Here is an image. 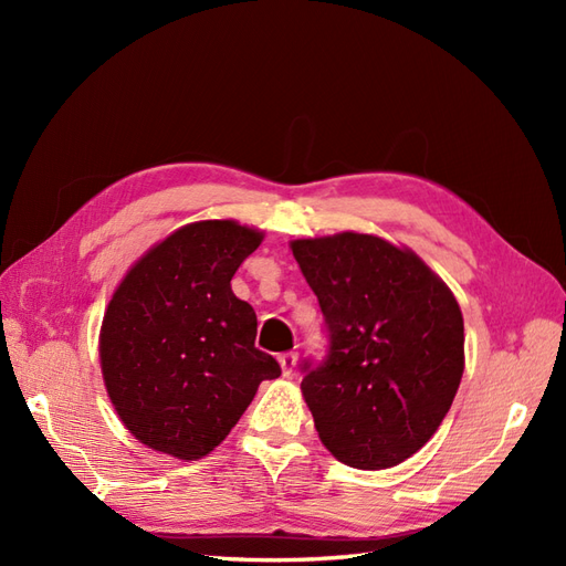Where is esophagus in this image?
<instances>
[{
  "label": "esophagus",
  "mask_w": 566,
  "mask_h": 566,
  "mask_svg": "<svg viewBox=\"0 0 566 566\" xmlns=\"http://www.w3.org/2000/svg\"><path fill=\"white\" fill-rule=\"evenodd\" d=\"M279 364H281L283 375H290V373H293L295 364H297V352H285V354H281V356H279Z\"/></svg>",
  "instance_id": "34e87169"
}]
</instances>
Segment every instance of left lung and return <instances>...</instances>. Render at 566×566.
<instances>
[{
  "label": "left lung",
  "instance_id": "obj_1",
  "mask_svg": "<svg viewBox=\"0 0 566 566\" xmlns=\"http://www.w3.org/2000/svg\"><path fill=\"white\" fill-rule=\"evenodd\" d=\"M318 297L328 356L302 364V397L339 462L394 468L447 418L465 368L460 306L420 256L378 235L290 243Z\"/></svg>",
  "mask_w": 566,
  "mask_h": 566
}]
</instances>
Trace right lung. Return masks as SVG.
Segmentation results:
<instances>
[{
    "label": "right lung",
    "mask_w": 566,
    "mask_h": 566,
    "mask_svg": "<svg viewBox=\"0 0 566 566\" xmlns=\"http://www.w3.org/2000/svg\"><path fill=\"white\" fill-rule=\"evenodd\" d=\"M264 233L231 219L193 221L136 262L101 323L108 397L148 449L198 460L241 420L262 380L281 375L254 347V310L231 279Z\"/></svg>",
    "instance_id": "right-lung-1"
}]
</instances>
